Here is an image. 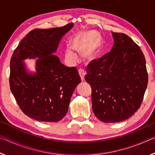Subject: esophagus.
Returning a JSON list of instances; mask_svg holds the SVG:
<instances>
[{"label":"esophagus","mask_w":155,"mask_h":155,"mask_svg":"<svg viewBox=\"0 0 155 155\" xmlns=\"http://www.w3.org/2000/svg\"><path fill=\"white\" fill-rule=\"evenodd\" d=\"M78 74H79L81 78V81H83L85 80V70L82 68H80V69H78Z\"/></svg>","instance_id":"1"}]
</instances>
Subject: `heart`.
I'll use <instances>...</instances> for the list:
<instances>
[{
  "mask_svg": "<svg viewBox=\"0 0 155 155\" xmlns=\"http://www.w3.org/2000/svg\"><path fill=\"white\" fill-rule=\"evenodd\" d=\"M98 33L94 31H81L73 37L71 41L72 48L76 51L82 53L84 59L92 60L96 56L98 52L99 41ZM71 48L68 47L65 51V58L69 63H75L77 61V55Z\"/></svg>",
  "mask_w": 155,
  "mask_h": 155,
  "instance_id": "obj_1",
  "label": "heart"
}]
</instances>
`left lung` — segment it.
<instances>
[{
	"instance_id": "obj_1",
	"label": "left lung",
	"mask_w": 155,
	"mask_h": 155,
	"mask_svg": "<svg viewBox=\"0 0 155 155\" xmlns=\"http://www.w3.org/2000/svg\"><path fill=\"white\" fill-rule=\"evenodd\" d=\"M112 35L111 51L88 64L85 78L91 87L94 115L102 122L114 123L140 109L148 76L140 46L124 33Z\"/></svg>"
}]
</instances>
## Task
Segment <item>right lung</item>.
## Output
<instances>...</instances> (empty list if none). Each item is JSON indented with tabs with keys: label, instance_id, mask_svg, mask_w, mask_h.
<instances>
[{
	"label": "right lung",
	"instance_id": "add662e5",
	"mask_svg": "<svg viewBox=\"0 0 155 155\" xmlns=\"http://www.w3.org/2000/svg\"><path fill=\"white\" fill-rule=\"evenodd\" d=\"M73 27L35 28L26 35L10 61L9 85L20 109L31 118L54 122L66 115L70 98L81 78L75 67L63 65L56 51L63 35ZM38 58L36 74H28L22 60Z\"/></svg>",
	"mask_w": 155,
	"mask_h": 155
}]
</instances>
